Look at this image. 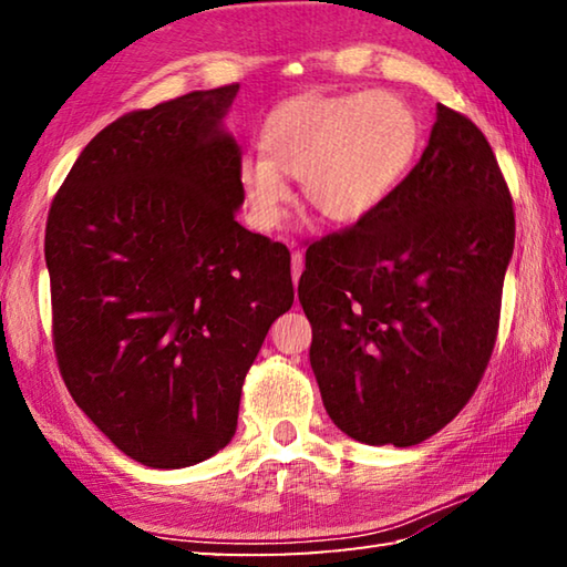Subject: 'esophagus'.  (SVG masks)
I'll list each match as a JSON object with an SVG mask.
<instances>
[{"instance_id": "esophagus-1", "label": "esophagus", "mask_w": 567, "mask_h": 567, "mask_svg": "<svg viewBox=\"0 0 567 567\" xmlns=\"http://www.w3.org/2000/svg\"><path fill=\"white\" fill-rule=\"evenodd\" d=\"M302 265H305L302 252H292V280H295V285H297V280H300V275H302Z\"/></svg>"}]
</instances>
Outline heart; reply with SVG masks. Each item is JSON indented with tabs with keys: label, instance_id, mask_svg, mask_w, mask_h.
I'll return each mask as SVG.
<instances>
[{
	"label": "heart",
	"instance_id": "heart-1",
	"mask_svg": "<svg viewBox=\"0 0 567 567\" xmlns=\"http://www.w3.org/2000/svg\"><path fill=\"white\" fill-rule=\"evenodd\" d=\"M420 147L417 112L398 94H297L267 117L265 157L239 162L249 219L260 229L282 223L290 177L300 179L307 207L320 217L360 223L402 185Z\"/></svg>",
	"mask_w": 567,
	"mask_h": 567
}]
</instances>
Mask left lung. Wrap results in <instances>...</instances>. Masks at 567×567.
Segmentation results:
<instances>
[{"label":"left lung","instance_id":"8db88e82","mask_svg":"<svg viewBox=\"0 0 567 567\" xmlns=\"http://www.w3.org/2000/svg\"><path fill=\"white\" fill-rule=\"evenodd\" d=\"M513 245L493 147L437 104L425 152L388 203L305 255L310 364L344 435L410 447L467 405L495 348Z\"/></svg>","mask_w":567,"mask_h":567}]
</instances>
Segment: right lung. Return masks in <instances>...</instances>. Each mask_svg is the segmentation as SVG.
I'll return each instance as SVG.
<instances>
[{
	"instance_id": "obj_1",
	"label": "right lung",
	"mask_w": 567,
	"mask_h": 567,
	"mask_svg": "<svg viewBox=\"0 0 567 567\" xmlns=\"http://www.w3.org/2000/svg\"><path fill=\"white\" fill-rule=\"evenodd\" d=\"M237 90L107 124L47 217L64 385L147 467L203 463L233 440L247 370L295 300L287 247L235 219L243 152L223 117Z\"/></svg>"
}]
</instances>
